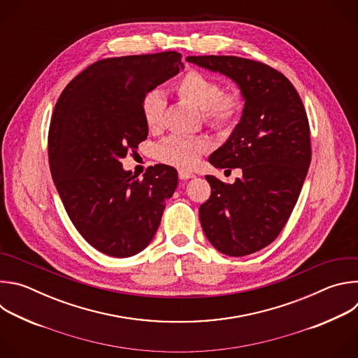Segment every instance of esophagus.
Wrapping results in <instances>:
<instances>
[{"mask_svg":"<svg viewBox=\"0 0 358 358\" xmlns=\"http://www.w3.org/2000/svg\"><path fill=\"white\" fill-rule=\"evenodd\" d=\"M178 177H180V180H189V178H194L195 174L191 171H187V170H180Z\"/></svg>","mask_w":358,"mask_h":358,"instance_id":"obj_1","label":"esophagus"}]
</instances>
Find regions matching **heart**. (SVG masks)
<instances>
[{"label":"heart","mask_w":358,"mask_h":358,"mask_svg":"<svg viewBox=\"0 0 358 358\" xmlns=\"http://www.w3.org/2000/svg\"><path fill=\"white\" fill-rule=\"evenodd\" d=\"M174 92L188 103L202 110L203 122L220 130L232 129L243 110L245 100L241 92H222L221 85L201 72L189 71L182 75L174 85ZM164 110L163 96L152 90L148 92L141 101L143 120L150 129H156L160 124ZM206 148V141L201 138L173 134L167 137L157 147V159L163 163L188 169Z\"/></svg>","instance_id":"obj_1"}]
</instances>
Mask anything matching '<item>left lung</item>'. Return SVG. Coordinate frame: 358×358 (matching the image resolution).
Instances as JSON below:
<instances>
[{
	"mask_svg": "<svg viewBox=\"0 0 358 358\" xmlns=\"http://www.w3.org/2000/svg\"><path fill=\"white\" fill-rule=\"evenodd\" d=\"M232 79L243 96L239 123L210 156L217 169H241L225 184L206 176L211 196L199 207L203 234L228 257H245L272 243L286 225L308 174L310 129L301 99L276 69L238 57H187Z\"/></svg>",
	"mask_w": 358,
	"mask_h": 358,
	"instance_id": "obj_1",
	"label": "left lung"
}]
</instances>
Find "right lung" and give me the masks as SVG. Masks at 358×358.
I'll return each mask as SVG.
<instances>
[{
    "label": "right lung",
    "instance_id": "right-lung-1",
    "mask_svg": "<svg viewBox=\"0 0 358 358\" xmlns=\"http://www.w3.org/2000/svg\"><path fill=\"white\" fill-rule=\"evenodd\" d=\"M180 68L174 50L101 59L57 101L48 136L50 174L78 232L109 257H133L151 242L178 184L174 167L156 164L138 180L122 159L147 138L143 97Z\"/></svg>",
    "mask_w": 358,
    "mask_h": 358
}]
</instances>
